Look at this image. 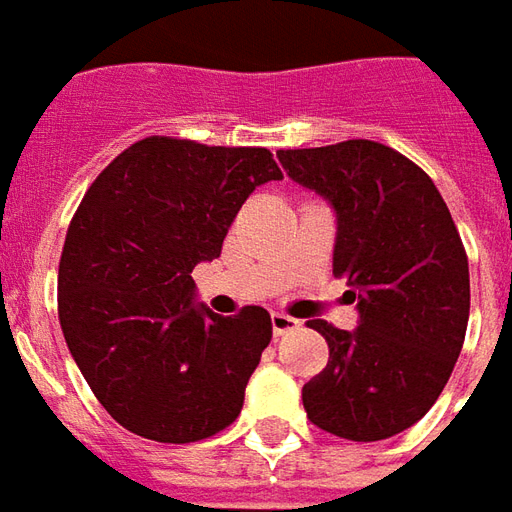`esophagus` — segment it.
Returning a JSON list of instances; mask_svg holds the SVG:
<instances>
[{
    "label": "esophagus",
    "instance_id": "1",
    "mask_svg": "<svg viewBox=\"0 0 512 512\" xmlns=\"http://www.w3.org/2000/svg\"><path fill=\"white\" fill-rule=\"evenodd\" d=\"M271 330H274V338H280V335H288V332L299 330V321L291 316H285V313H271Z\"/></svg>",
    "mask_w": 512,
    "mask_h": 512
}]
</instances>
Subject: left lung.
<instances>
[{
    "mask_svg": "<svg viewBox=\"0 0 512 512\" xmlns=\"http://www.w3.org/2000/svg\"><path fill=\"white\" fill-rule=\"evenodd\" d=\"M293 182L335 213L332 274L357 302L355 330L307 321L330 360L302 388L307 418L346 441H385L424 416L468 327V257L435 182L391 146L280 149Z\"/></svg>",
    "mask_w": 512,
    "mask_h": 512,
    "instance_id": "left-lung-1",
    "label": "left lung"
}]
</instances>
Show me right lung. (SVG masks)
Returning a JSON list of instances; mask_svg holds the SVG:
<instances>
[{
	"instance_id": "obj_1",
	"label": "right lung",
	"mask_w": 512,
	"mask_h": 512,
	"mask_svg": "<svg viewBox=\"0 0 512 512\" xmlns=\"http://www.w3.org/2000/svg\"><path fill=\"white\" fill-rule=\"evenodd\" d=\"M282 180L257 146L144 138L107 166L74 213L57 313L74 363L124 430L194 443L230 427L271 341L257 305L219 316L191 277L221 255L257 185Z\"/></svg>"
}]
</instances>
